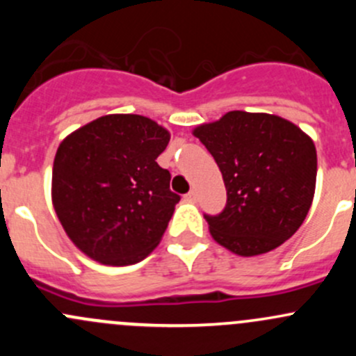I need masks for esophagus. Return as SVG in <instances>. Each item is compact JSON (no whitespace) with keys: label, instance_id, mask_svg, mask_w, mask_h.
Returning a JSON list of instances; mask_svg holds the SVG:
<instances>
[{"label":"esophagus","instance_id":"obj_1","mask_svg":"<svg viewBox=\"0 0 356 356\" xmlns=\"http://www.w3.org/2000/svg\"><path fill=\"white\" fill-rule=\"evenodd\" d=\"M196 198H198V193H196L195 189H191V191H189L188 195H186V200H189V201H195Z\"/></svg>","mask_w":356,"mask_h":356}]
</instances>
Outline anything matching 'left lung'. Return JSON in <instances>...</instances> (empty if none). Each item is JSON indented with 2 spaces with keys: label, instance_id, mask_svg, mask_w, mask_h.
<instances>
[{
  "label": "left lung",
  "instance_id": "8db88e82",
  "mask_svg": "<svg viewBox=\"0 0 356 356\" xmlns=\"http://www.w3.org/2000/svg\"><path fill=\"white\" fill-rule=\"evenodd\" d=\"M193 134L215 158L227 189L224 210L204 215L211 238L241 257L288 241L314 200V141L286 118L239 110L200 125Z\"/></svg>",
  "mask_w": 356,
  "mask_h": 356
}]
</instances>
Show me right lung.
I'll use <instances>...</instances> for the list:
<instances>
[{"mask_svg":"<svg viewBox=\"0 0 356 356\" xmlns=\"http://www.w3.org/2000/svg\"><path fill=\"white\" fill-rule=\"evenodd\" d=\"M167 129L143 115H105L67 136L53 163V207L75 246L105 265H132L160 243L181 196L156 163Z\"/></svg>","mask_w":356,"mask_h":356,"instance_id":"obj_1","label":"right lung"}]
</instances>
